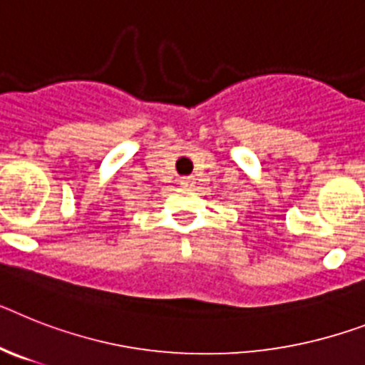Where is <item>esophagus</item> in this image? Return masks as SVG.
I'll list each match as a JSON object with an SVG mask.
<instances>
[{"mask_svg":"<svg viewBox=\"0 0 365 365\" xmlns=\"http://www.w3.org/2000/svg\"><path fill=\"white\" fill-rule=\"evenodd\" d=\"M180 185L192 186V185H194V177H182V179H180Z\"/></svg>","mask_w":365,"mask_h":365,"instance_id":"1","label":"esophagus"}]
</instances>
